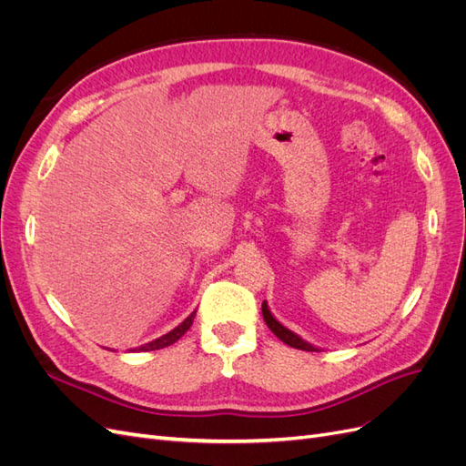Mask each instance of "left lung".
Listing matches in <instances>:
<instances>
[{"label":"left lung","instance_id":"1","mask_svg":"<svg viewBox=\"0 0 466 466\" xmlns=\"http://www.w3.org/2000/svg\"><path fill=\"white\" fill-rule=\"evenodd\" d=\"M262 317H264V320H266V324H268V329H270L284 344H288V346H291V348H298V350H305V351H319L317 346L309 344L307 340H303V338H301L299 334H295L293 330L286 329L284 324H281V322L272 315L270 307H268L266 301L262 303Z\"/></svg>","mask_w":466,"mask_h":466}]
</instances>
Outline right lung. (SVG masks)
Masks as SVG:
<instances>
[{"label":"right lung","mask_w":466,"mask_h":466,"mask_svg":"<svg viewBox=\"0 0 466 466\" xmlns=\"http://www.w3.org/2000/svg\"><path fill=\"white\" fill-rule=\"evenodd\" d=\"M194 317H196V311H192L185 320H182L177 329H173L171 332H167V334H163V336H159V338H155V340H151V342H147V344H144V346H137V348H132L130 351H151V350H161V348H167V346H171V344H175L180 336H185V332L192 327V322H194Z\"/></svg>","instance_id":"right-lung-1"}]
</instances>
